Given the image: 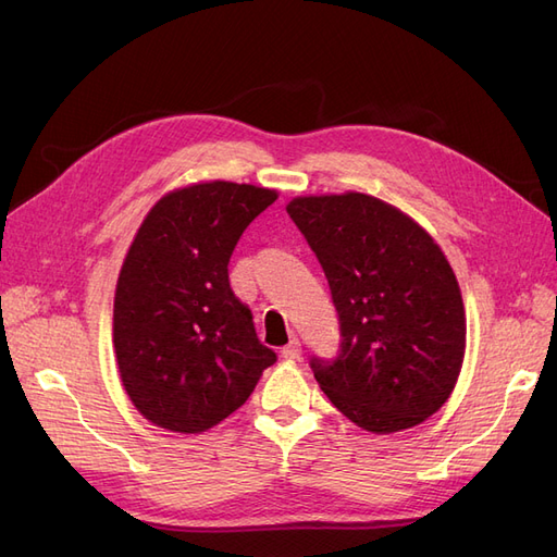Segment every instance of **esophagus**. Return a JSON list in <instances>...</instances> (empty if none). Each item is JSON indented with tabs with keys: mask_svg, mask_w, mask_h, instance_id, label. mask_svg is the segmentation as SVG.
<instances>
[{
	"mask_svg": "<svg viewBox=\"0 0 557 557\" xmlns=\"http://www.w3.org/2000/svg\"><path fill=\"white\" fill-rule=\"evenodd\" d=\"M281 356H283L285 360H297V358L301 356V344H299V339H290L288 344H285L283 350H281Z\"/></svg>",
	"mask_w": 557,
	"mask_h": 557,
	"instance_id": "1",
	"label": "esophagus"
}]
</instances>
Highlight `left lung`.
Masks as SVG:
<instances>
[{"mask_svg": "<svg viewBox=\"0 0 557 557\" xmlns=\"http://www.w3.org/2000/svg\"><path fill=\"white\" fill-rule=\"evenodd\" d=\"M288 215L339 315L336 356L309 360L323 393L369 432L423 423L453 393L465 356L462 295L442 248L409 215L360 193L297 197Z\"/></svg>", "mask_w": 557, "mask_h": 557, "instance_id": "8db88e82", "label": "left lung"}]
</instances>
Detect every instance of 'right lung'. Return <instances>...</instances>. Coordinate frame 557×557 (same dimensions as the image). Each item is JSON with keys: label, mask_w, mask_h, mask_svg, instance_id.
<instances>
[{"label": "right lung", "mask_w": 557, "mask_h": 557, "mask_svg": "<svg viewBox=\"0 0 557 557\" xmlns=\"http://www.w3.org/2000/svg\"><path fill=\"white\" fill-rule=\"evenodd\" d=\"M274 190L227 181L170 193L150 209L117 276L113 346L125 391L150 423L205 432L237 411L276 362L227 264Z\"/></svg>", "instance_id": "right-lung-1"}]
</instances>
